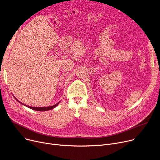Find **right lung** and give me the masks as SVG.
<instances>
[{"mask_svg": "<svg viewBox=\"0 0 160 160\" xmlns=\"http://www.w3.org/2000/svg\"><path fill=\"white\" fill-rule=\"evenodd\" d=\"M14 97V96H13ZM14 98L17 100V101H18L19 103H21V104H22V105H24V106H27V107H28V108H30V109H32V110H36V111H39V112H43V111H47V110H52V109H54L55 107H56L58 105V104L60 103V102H58L57 104H54V105H53V106H48V107H32V106H27V105H25L24 104H23V103H22V102H21L20 101H19V100L17 99L15 97H14Z\"/></svg>", "mask_w": 160, "mask_h": 160, "instance_id": "obj_1", "label": "right lung"}]
</instances>
